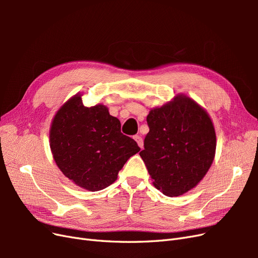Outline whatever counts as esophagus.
<instances>
[{
    "label": "esophagus",
    "mask_w": 258,
    "mask_h": 258,
    "mask_svg": "<svg viewBox=\"0 0 258 258\" xmlns=\"http://www.w3.org/2000/svg\"><path fill=\"white\" fill-rule=\"evenodd\" d=\"M134 139L136 140V141H137V143H138V145L140 146V147H141V148H143V139H142V137H140V136H135L134 137Z\"/></svg>",
    "instance_id": "1"
}]
</instances>
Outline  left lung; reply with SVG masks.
<instances>
[{
    "instance_id": "8db88e82",
    "label": "left lung",
    "mask_w": 258,
    "mask_h": 258,
    "mask_svg": "<svg viewBox=\"0 0 258 258\" xmlns=\"http://www.w3.org/2000/svg\"><path fill=\"white\" fill-rule=\"evenodd\" d=\"M150 132L140 153L156 188L181 196L205 177L214 160L216 136L209 114L197 102L177 95L147 115Z\"/></svg>"
}]
</instances>
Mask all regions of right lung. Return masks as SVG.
I'll return each instance as SVG.
<instances>
[{
	"label": "right lung",
	"mask_w": 258,
	"mask_h": 258,
	"mask_svg": "<svg viewBox=\"0 0 258 258\" xmlns=\"http://www.w3.org/2000/svg\"><path fill=\"white\" fill-rule=\"evenodd\" d=\"M49 140L61 172L89 191L113 184L126 161L141 150L121 134L120 121L105 105L85 106L79 93L54 115Z\"/></svg>",
	"instance_id": "obj_1"
}]
</instances>
